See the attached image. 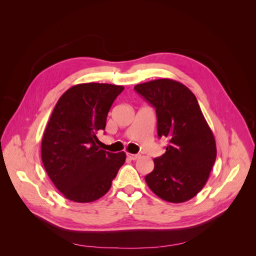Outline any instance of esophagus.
Here are the masks:
<instances>
[{"label":"esophagus","instance_id":"obj_1","mask_svg":"<svg viewBox=\"0 0 256 256\" xmlns=\"http://www.w3.org/2000/svg\"><path fill=\"white\" fill-rule=\"evenodd\" d=\"M127 157L130 160H136V159L140 158V154H129V152H127Z\"/></svg>","mask_w":256,"mask_h":256}]
</instances>
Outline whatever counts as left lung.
<instances>
[{
  "mask_svg": "<svg viewBox=\"0 0 256 256\" xmlns=\"http://www.w3.org/2000/svg\"><path fill=\"white\" fill-rule=\"evenodd\" d=\"M134 90L156 109L158 136L168 138L166 152L154 159V171L145 182L166 202H187L203 189L214 164L212 131L196 97L184 84L159 79Z\"/></svg>",
  "mask_w": 256,
  "mask_h": 256,
  "instance_id": "8db88e82",
  "label": "left lung"
}]
</instances>
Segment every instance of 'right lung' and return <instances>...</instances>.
<instances>
[{"mask_svg":"<svg viewBox=\"0 0 256 256\" xmlns=\"http://www.w3.org/2000/svg\"><path fill=\"white\" fill-rule=\"evenodd\" d=\"M124 86L84 83L67 90L54 108L42 141V160L50 180L66 198L90 203L110 190L126 154L100 150L111 106Z\"/></svg>","mask_w":256,"mask_h":256,"instance_id":"add662e5","label":"right lung"}]
</instances>
